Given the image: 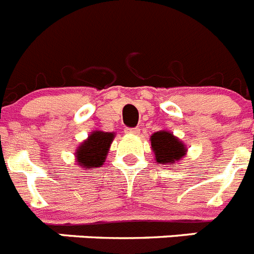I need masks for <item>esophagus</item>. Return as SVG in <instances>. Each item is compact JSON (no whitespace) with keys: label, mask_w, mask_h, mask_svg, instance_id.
I'll return each instance as SVG.
<instances>
[{"label":"esophagus","mask_w":254,"mask_h":254,"mask_svg":"<svg viewBox=\"0 0 254 254\" xmlns=\"http://www.w3.org/2000/svg\"><path fill=\"white\" fill-rule=\"evenodd\" d=\"M125 132L127 135H139L140 128L139 127H133V128H129V127H126Z\"/></svg>","instance_id":"obj_1"}]
</instances>
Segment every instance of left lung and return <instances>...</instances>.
<instances>
[{
  "label": "left lung",
  "mask_w": 254,
  "mask_h": 254,
  "mask_svg": "<svg viewBox=\"0 0 254 254\" xmlns=\"http://www.w3.org/2000/svg\"><path fill=\"white\" fill-rule=\"evenodd\" d=\"M150 142L158 165H175L187 154L186 145L169 131L154 132Z\"/></svg>",
  "instance_id": "obj_1"
}]
</instances>
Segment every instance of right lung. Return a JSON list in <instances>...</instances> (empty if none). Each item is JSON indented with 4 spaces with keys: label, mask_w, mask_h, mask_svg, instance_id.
<instances>
[{
    "label": "right lung",
    "mask_w": 254,
    "mask_h": 254,
    "mask_svg": "<svg viewBox=\"0 0 254 254\" xmlns=\"http://www.w3.org/2000/svg\"><path fill=\"white\" fill-rule=\"evenodd\" d=\"M114 132L93 131L88 139L77 146L75 157L79 166L84 169H97L104 165L110 144L114 140Z\"/></svg>",
    "instance_id": "right-lung-1"
}]
</instances>
